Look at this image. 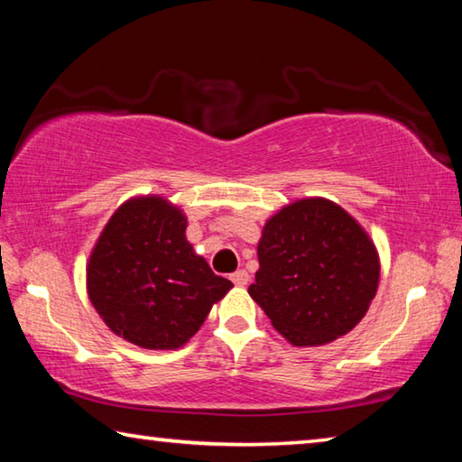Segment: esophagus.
<instances>
[{
    "mask_svg": "<svg viewBox=\"0 0 462 462\" xmlns=\"http://www.w3.org/2000/svg\"><path fill=\"white\" fill-rule=\"evenodd\" d=\"M230 279H232V283L234 285H238V287H245L246 283H248V273L245 271V269H240V271H236V273H232L230 275Z\"/></svg>",
    "mask_w": 462,
    "mask_h": 462,
    "instance_id": "34e87169",
    "label": "esophagus"
}]
</instances>
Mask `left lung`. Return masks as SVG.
I'll use <instances>...</instances> for the list:
<instances>
[{"label": "left lung", "instance_id": "1", "mask_svg": "<svg viewBox=\"0 0 462 462\" xmlns=\"http://www.w3.org/2000/svg\"><path fill=\"white\" fill-rule=\"evenodd\" d=\"M248 295L293 346H324L361 322L379 287L381 259L356 217L336 201L287 203L263 226Z\"/></svg>", "mask_w": 462, "mask_h": 462}]
</instances>
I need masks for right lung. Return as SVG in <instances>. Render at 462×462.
I'll use <instances>...</instances> for the list:
<instances>
[{"instance_id": "1", "label": "right lung", "mask_w": 462, "mask_h": 462, "mask_svg": "<svg viewBox=\"0 0 462 462\" xmlns=\"http://www.w3.org/2000/svg\"><path fill=\"white\" fill-rule=\"evenodd\" d=\"M187 216L162 195H134L93 245L85 287L116 336L148 350H177L234 287L185 236Z\"/></svg>"}]
</instances>
